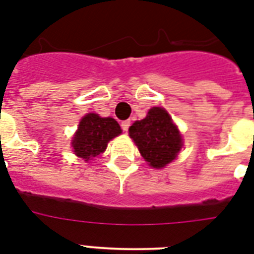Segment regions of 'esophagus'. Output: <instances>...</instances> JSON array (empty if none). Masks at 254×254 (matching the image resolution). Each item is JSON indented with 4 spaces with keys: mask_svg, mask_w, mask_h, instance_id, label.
<instances>
[{
    "mask_svg": "<svg viewBox=\"0 0 254 254\" xmlns=\"http://www.w3.org/2000/svg\"><path fill=\"white\" fill-rule=\"evenodd\" d=\"M129 127H130V121H129V120H127V121H123V123H121V127H123L124 131H127Z\"/></svg>",
    "mask_w": 254,
    "mask_h": 254,
    "instance_id": "34e87169",
    "label": "esophagus"
}]
</instances>
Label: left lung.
I'll return each mask as SVG.
<instances>
[{
    "label": "left lung",
    "instance_id": "left-lung-1",
    "mask_svg": "<svg viewBox=\"0 0 254 254\" xmlns=\"http://www.w3.org/2000/svg\"><path fill=\"white\" fill-rule=\"evenodd\" d=\"M129 135L153 169H162L177 158L183 146L181 131L161 107H153L143 120L129 127Z\"/></svg>",
    "mask_w": 254,
    "mask_h": 254
}]
</instances>
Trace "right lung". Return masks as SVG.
<instances>
[{"label": "right lung", "mask_w": 254, "mask_h": 254, "mask_svg": "<svg viewBox=\"0 0 254 254\" xmlns=\"http://www.w3.org/2000/svg\"><path fill=\"white\" fill-rule=\"evenodd\" d=\"M121 134L119 123L112 117L88 113L79 123L72 138L73 153L88 162L105 151L108 142Z\"/></svg>", "instance_id": "add662e5"}]
</instances>
